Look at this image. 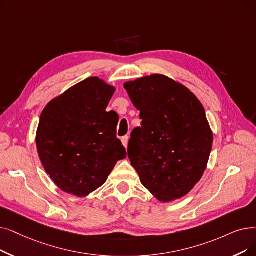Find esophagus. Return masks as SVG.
Instances as JSON below:
<instances>
[{
  "mask_svg": "<svg viewBox=\"0 0 256 256\" xmlns=\"http://www.w3.org/2000/svg\"><path fill=\"white\" fill-rule=\"evenodd\" d=\"M121 142H122V144H124V146L126 148H128V136L122 137Z\"/></svg>",
  "mask_w": 256,
  "mask_h": 256,
  "instance_id": "obj_1",
  "label": "esophagus"
}]
</instances>
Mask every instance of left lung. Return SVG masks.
Returning <instances> with one entry per match:
<instances>
[{"label":"left lung","instance_id":"left-lung-1","mask_svg":"<svg viewBox=\"0 0 256 256\" xmlns=\"http://www.w3.org/2000/svg\"><path fill=\"white\" fill-rule=\"evenodd\" d=\"M124 88L142 119L128 148L140 182L163 203L185 196L201 180L212 148L204 106L190 88L162 74Z\"/></svg>","mask_w":256,"mask_h":256}]
</instances>
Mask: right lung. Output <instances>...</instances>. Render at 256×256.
<instances>
[{
  "label": "right lung",
  "instance_id": "obj_1",
  "mask_svg": "<svg viewBox=\"0 0 256 256\" xmlns=\"http://www.w3.org/2000/svg\"><path fill=\"white\" fill-rule=\"evenodd\" d=\"M115 86L99 77L74 84L42 110L36 142L40 162L60 190L86 196L102 186L126 150L118 117L106 112Z\"/></svg>",
  "mask_w": 256,
  "mask_h": 256
}]
</instances>
